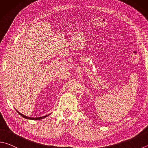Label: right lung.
Wrapping results in <instances>:
<instances>
[{
	"label": "right lung",
	"mask_w": 148,
	"mask_h": 148,
	"mask_svg": "<svg viewBox=\"0 0 148 148\" xmlns=\"http://www.w3.org/2000/svg\"><path fill=\"white\" fill-rule=\"evenodd\" d=\"M17 112L20 114V115L22 116V117H24V118H25V119H32V120H40V119H44V118H45V117H46L47 116H48V115H46V116H41V117H37V118H33V117H29V116H25V115H22V114H21V113H19L18 111H17Z\"/></svg>",
	"instance_id": "obj_1"
}]
</instances>
